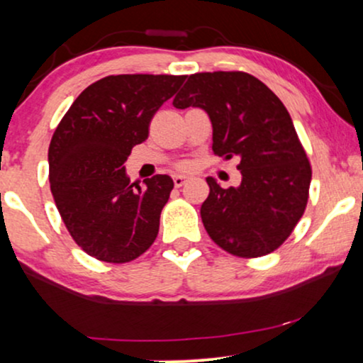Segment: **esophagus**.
<instances>
[{
    "label": "esophagus",
    "mask_w": 363,
    "mask_h": 363,
    "mask_svg": "<svg viewBox=\"0 0 363 363\" xmlns=\"http://www.w3.org/2000/svg\"><path fill=\"white\" fill-rule=\"evenodd\" d=\"M189 176H182V174H177V176H174V184H176L177 187L184 186L186 181H189Z\"/></svg>",
    "instance_id": "esophagus-1"
}]
</instances>
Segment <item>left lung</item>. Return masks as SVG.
<instances>
[{
  "label": "left lung",
  "instance_id": "left-lung-1",
  "mask_svg": "<svg viewBox=\"0 0 363 363\" xmlns=\"http://www.w3.org/2000/svg\"><path fill=\"white\" fill-rule=\"evenodd\" d=\"M174 107H199L213 126V152L237 155L242 181L223 189L206 177L201 205L208 235L239 257L273 252L289 239L309 198L312 170L289 111L256 77L242 72L196 73Z\"/></svg>",
  "mask_w": 363,
  "mask_h": 363
}]
</instances>
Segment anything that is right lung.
Returning a JSON list of instances; mask_svg holds the SVG:
<instances>
[{
	"mask_svg": "<svg viewBox=\"0 0 363 363\" xmlns=\"http://www.w3.org/2000/svg\"><path fill=\"white\" fill-rule=\"evenodd\" d=\"M186 77L111 74L72 104L49 145V182L62 222L89 256L129 262L157 239L174 181L165 174L133 188L131 148L148 138L153 114Z\"/></svg>",
	"mask_w": 363,
	"mask_h": 363,
	"instance_id": "add662e5",
	"label": "right lung"
}]
</instances>
